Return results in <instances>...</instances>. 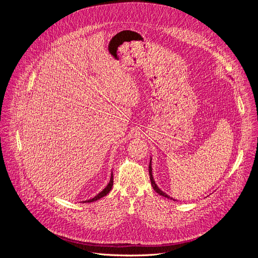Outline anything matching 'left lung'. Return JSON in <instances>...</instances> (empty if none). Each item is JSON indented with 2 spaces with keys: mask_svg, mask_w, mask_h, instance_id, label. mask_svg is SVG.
<instances>
[{
  "mask_svg": "<svg viewBox=\"0 0 258 258\" xmlns=\"http://www.w3.org/2000/svg\"><path fill=\"white\" fill-rule=\"evenodd\" d=\"M149 174H150V179H151V184H152V186H153V188H154V190L157 192V194H159L160 196H162V197H165V198H167V199H170V200H173L172 198H170L168 195H166L165 192H163L158 186H157V184L155 183V181H154V177H153V174H152V159H151V161H150V164H149ZM173 201H175V200H173Z\"/></svg>",
  "mask_w": 258,
  "mask_h": 258,
  "instance_id": "8db88e82",
  "label": "left lung"
}]
</instances>
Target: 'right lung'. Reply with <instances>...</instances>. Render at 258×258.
Listing matches in <instances>:
<instances>
[{"instance_id":"right-lung-1","label":"right lung","mask_w":258,"mask_h":258,"mask_svg":"<svg viewBox=\"0 0 258 258\" xmlns=\"http://www.w3.org/2000/svg\"><path fill=\"white\" fill-rule=\"evenodd\" d=\"M112 185H113V173H111V177H110L109 183L107 184V186H106L101 192H99V194H98L96 197H94L93 199L88 200V201H85V202H83V203H92V202H95V201H97V200H100L101 198H103V197H105L107 194H109V191H110L111 188H112Z\"/></svg>"}]
</instances>
